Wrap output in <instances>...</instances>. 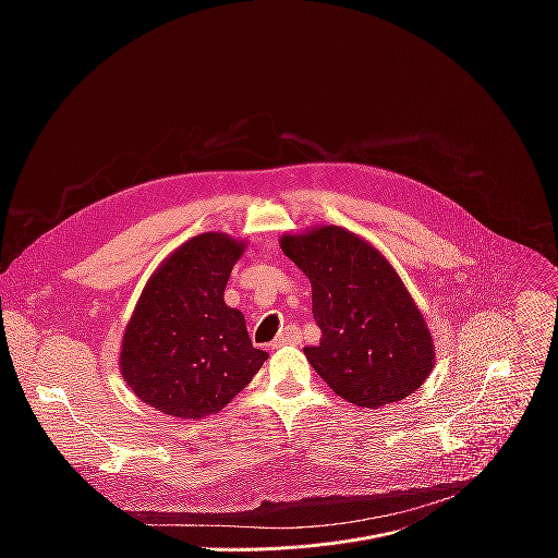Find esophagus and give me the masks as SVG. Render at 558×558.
Wrapping results in <instances>:
<instances>
[{"label": "esophagus", "mask_w": 558, "mask_h": 558, "mask_svg": "<svg viewBox=\"0 0 558 558\" xmlns=\"http://www.w3.org/2000/svg\"><path fill=\"white\" fill-rule=\"evenodd\" d=\"M302 340V333H300V329L298 327H287L276 340H274V349H278V347H284V344H298Z\"/></svg>", "instance_id": "obj_1"}]
</instances>
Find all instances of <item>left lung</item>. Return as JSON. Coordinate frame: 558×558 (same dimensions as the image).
<instances>
[{
    "label": "left lung",
    "instance_id": "8db88e82",
    "mask_svg": "<svg viewBox=\"0 0 558 558\" xmlns=\"http://www.w3.org/2000/svg\"><path fill=\"white\" fill-rule=\"evenodd\" d=\"M311 280L320 344L304 355L340 397L381 409L415 392L435 364L422 311L390 263L353 231L323 225L280 238Z\"/></svg>",
    "mask_w": 558,
    "mask_h": 558
}]
</instances>
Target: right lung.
<instances>
[{"label": "right lung", "instance_id": "obj_1", "mask_svg": "<svg viewBox=\"0 0 558 558\" xmlns=\"http://www.w3.org/2000/svg\"><path fill=\"white\" fill-rule=\"evenodd\" d=\"M245 243L209 231L190 238L147 280L121 342V375L143 404L181 420L222 411L263 362L245 315L225 287Z\"/></svg>", "mask_w": 558, "mask_h": 558}]
</instances>
